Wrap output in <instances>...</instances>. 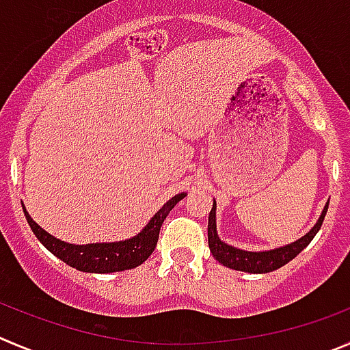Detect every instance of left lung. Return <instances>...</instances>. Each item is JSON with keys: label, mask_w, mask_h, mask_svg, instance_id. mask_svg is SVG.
Masks as SVG:
<instances>
[{"label": "left lung", "mask_w": 350, "mask_h": 350, "mask_svg": "<svg viewBox=\"0 0 350 350\" xmlns=\"http://www.w3.org/2000/svg\"><path fill=\"white\" fill-rule=\"evenodd\" d=\"M327 211H328V204L325 206V209H323L321 216H319L318 223H316L314 227H312L304 237L295 241L294 244H288L285 245V247L273 249V251L249 252V251H241V249L237 247H232V245L219 241L218 234H216V209H215V202H213V208L211 211H209V221H208L209 251L213 252V256H215L223 266L237 269V271H247V273L275 271V269L282 268V266L287 265L288 261H292V259H294L302 249L308 247L309 242L314 239V235L318 234V230L321 228L323 219H325Z\"/></svg>", "instance_id": "left-lung-1"}]
</instances>
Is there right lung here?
<instances>
[{
  "label": "right lung",
  "mask_w": 350,
  "mask_h": 350,
  "mask_svg": "<svg viewBox=\"0 0 350 350\" xmlns=\"http://www.w3.org/2000/svg\"><path fill=\"white\" fill-rule=\"evenodd\" d=\"M185 198V194H177L170 199L158 213L151 218V221L144 227L141 234L129 241L111 242V244H85V245H73L66 242L58 241L48 232L42 230L38 223L29 216V213L23 208L25 218L31 225L32 232L39 239L42 245L48 251H51L56 258L62 259L72 268L79 271L88 273H113L123 271V269H132L135 266L142 265L152 251L156 249L159 239V230H161L163 221L166 219L168 213L172 211L173 206Z\"/></svg>",
  "instance_id": "right-lung-1"
}]
</instances>
